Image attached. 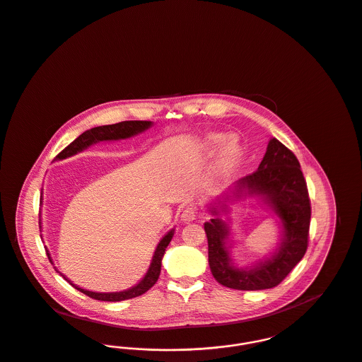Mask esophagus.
<instances>
[{"mask_svg": "<svg viewBox=\"0 0 362 362\" xmlns=\"http://www.w3.org/2000/svg\"><path fill=\"white\" fill-rule=\"evenodd\" d=\"M197 215H198L197 208L193 206V205H190V206H186V208L183 209V212H182L180 218H182V221H183V222L190 223L197 219Z\"/></svg>", "mask_w": 362, "mask_h": 362, "instance_id": "esophagus-1", "label": "esophagus"}]
</instances>
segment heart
Listing matches in <instances>:
<instances>
[{
	"instance_id": "b5f03b06",
	"label": "heart",
	"mask_w": 362,
	"mask_h": 362,
	"mask_svg": "<svg viewBox=\"0 0 362 362\" xmlns=\"http://www.w3.org/2000/svg\"><path fill=\"white\" fill-rule=\"evenodd\" d=\"M223 136L221 135H215L211 138V144L214 148H218L221 144H222ZM238 156V146L234 143V141H228L224 144L223 147L222 154H221V160H222L223 164L228 165L231 164Z\"/></svg>"
}]
</instances>
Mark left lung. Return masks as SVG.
Here are the masks:
<instances>
[{
	"instance_id": "8db88e82",
	"label": "left lung",
	"mask_w": 362,
	"mask_h": 362,
	"mask_svg": "<svg viewBox=\"0 0 362 362\" xmlns=\"http://www.w3.org/2000/svg\"><path fill=\"white\" fill-rule=\"evenodd\" d=\"M237 193L263 195L279 215L284 235L277 252L250 270L231 264L226 240L228 228L218 216L204 224L208 238V260L212 276L227 288L238 291H260L274 288L302 260L308 247L311 204L306 180L296 156L273 138L259 168L240 179ZM214 215L218 212L214 209Z\"/></svg>"
}]
</instances>
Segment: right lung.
Wrapping results in <instances>:
<instances>
[{
    "mask_svg": "<svg viewBox=\"0 0 362 362\" xmlns=\"http://www.w3.org/2000/svg\"><path fill=\"white\" fill-rule=\"evenodd\" d=\"M150 127H151V121H122V122L112 124V125H103V127L92 128L89 131H85L77 139L73 140L66 148H63L56 156V158L62 160V158L74 156L78 151H83V148H86L92 143H96V141H100V140L125 139V138L134 136L136 134L146 131ZM172 235H173V230L169 231L167 235L160 241L157 250L154 252L153 262L150 264V269H148L147 274L144 276V279H141L136 286H134V288H131L128 291L112 292V293L90 292V291H85V289H81L80 286L74 285L71 281H69L64 276H63V279L69 281V284H71L76 289L83 292V295L92 298V299H96V300H102V302H121V300L136 298V296L143 295L144 292H147L157 282V279L160 277L161 260H163V256L165 253V248H167L168 244L172 240ZM49 260H51V257H49Z\"/></svg>",
    "mask_w": 362,
    "mask_h": 362,
    "instance_id": "add662e5",
    "label": "right lung"
}]
</instances>
